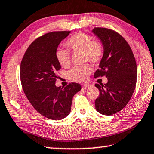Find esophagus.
Wrapping results in <instances>:
<instances>
[{
    "mask_svg": "<svg viewBox=\"0 0 154 154\" xmlns=\"http://www.w3.org/2000/svg\"><path fill=\"white\" fill-rule=\"evenodd\" d=\"M90 87V85L88 84H85V85H82V89H86V88H87Z\"/></svg>",
    "mask_w": 154,
    "mask_h": 154,
    "instance_id": "esophagus-1",
    "label": "esophagus"
}]
</instances>
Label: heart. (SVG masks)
<instances>
[{"label": "heart", "instance_id": "heart-1", "mask_svg": "<svg viewBox=\"0 0 154 154\" xmlns=\"http://www.w3.org/2000/svg\"><path fill=\"white\" fill-rule=\"evenodd\" d=\"M65 45L73 53L82 52L84 61H88L93 63L101 61L104 55L103 44L99 40L93 39L90 35L82 32H77L67 38ZM55 55L57 60L61 66L67 67L69 66L71 56L68 51L58 48ZM91 71L92 68L88 64L75 66L67 72V78L72 81L83 82L87 80Z\"/></svg>", "mask_w": 154, "mask_h": 154}]
</instances>
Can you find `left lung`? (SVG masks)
Masks as SVG:
<instances>
[{
  "label": "left lung",
  "instance_id": "obj_1",
  "mask_svg": "<svg viewBox=\"0 0 154 154\" xmlns=\"http://www.w3.org/2000/svg\"><path fill=\"white\" fill-rule=\"evenodd\" d=\"M93 32L101 40L104 55L94 77L106 76V84H95L99 95L97 111L110 116L122 110L130 101L136 87L137 68L133 51L126 40L114 30L95 28Z\"/></svg>",
  "mask_w": 154,
  "mask_h": 154
}]
</instances>
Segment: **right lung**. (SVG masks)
Wrapping results in <instances>:
<instances>
[{"instance_id":"add662e5","label":"right lung","mask_w":154,"mask_h":154,"mask_svg":"<svg viewBox=\"0 0 154 154\" xmlns=\"http://www.w3.org/2000/svg\"><path fill=\"white\" fill-rule=\"evenodd\" d=\"M70 31L46 33L27 48L20 66V79L27 99L36 111L51 120H61L71 111L72 98L81 89L79 83L57 87V71L61 66L55 53L59 43Z\"/></svg>"}]
</instances>
